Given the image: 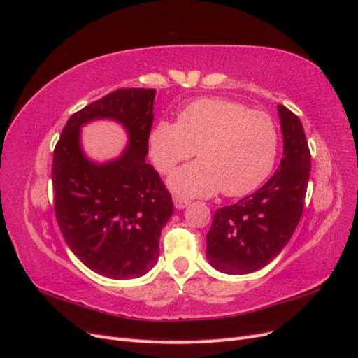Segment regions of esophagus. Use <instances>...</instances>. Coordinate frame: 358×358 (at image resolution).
Returning a JSON list of instances; mask_svg holds the SVG:
<instances>
[{"label":"esophagus","mask_w":358,"mask_h":358,"mask_svg":"<svg viewBox=\"0 0 358 358\" xmlns=\"http://www.w3.org/2000/svg\"><path fill=\"white\" fill-rule=\"evenodd\" d=\"M187 206H189V201L188 200H183V199H175V208L176 209H185Z\"/></svg>","instance_id":"esophagus-1"}]
</instances>
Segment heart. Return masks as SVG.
Masks as SVG:
<instances>
[{"instance_id":"b5f03b06","label":"heart","mask_w":358,"mask_h":358,"mask_svg":"<svg viewBox=\"0 0 358 358\" xmlns=\"http://www.w3.org/2000/svg\"><path fill=\"white\" fill-rule=\"evenodd\" d=\"M278 131L267 115L241 103L201 99L187 104L178 122L158 121L149 134L155 169L169 175L197 150L200 161L169 178V188L183 199L227 197L255 191L272 173L278 157Z\"/></svg>"}]
</instances>
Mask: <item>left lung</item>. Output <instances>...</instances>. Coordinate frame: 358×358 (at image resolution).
<instances>
[{
	"label": "left lung",
	"mask_w": 358,
	"mask_h": 358,
	"mask_svg": "<svg viewBox=\"0 0 358 358\" xmlns=\"http://www.w3.org/2000/svg\"><path fill=\"white\" fill-rule=\"evenodd\" d=\"M284 157L264 185L231 206L215 212L206 236V257L229 275L263 268L289 242L301 218L310 173V152L300 119L278 106Z\"/></svg>",
	"instance_id": "left-lung-1"
}]
</instances>
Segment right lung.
Here are the masks:
<instances>
[{
	"mask_svg": "<svg viewBox=\"0 0 358 358\" xmlns=\"http://www.w3.org/2000/svg\"><path fill=\"white\" fill-rule=\"evenodd\" d=\"M155 90L110 92L76 112L53 150L52 183L61 233L92 272L112 279L148 273L159 255L162 227L173 215L170 192L148 164ZM96 118L122 124L129 145L115 160L95 163L81 148L80 128Z\"/></svg>",
	"mask_w": 358,
	"mask_h": 358,
	"instance_id": "add662e5",
	"label": "right lung"
}]
</instances>
